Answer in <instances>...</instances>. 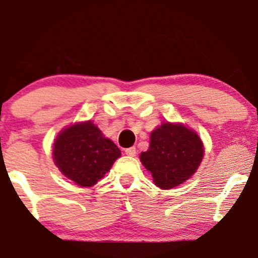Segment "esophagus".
I'll return each instance as SVG.
<instances>
[{
	"mask_svg": "<svg viewBox=\"0 0 258 258\" xmlns=\"http://www.w3.org/2000/svg\"><path fill=\"white\" fill-rule=\"evenodd\" d=\"M125 153H126L127 156H130V157H133V156H136V148L126 149L125 150Z\"/></svg>",
	"mask_w": 258,
	"mask_h": 258,
	"instance_id": "34e87169",
	"label": "esophagus"
}]
</instances>
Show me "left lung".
Listing matches in <instances>:
<instances>
[{
	"label": "left lung",
	"instance_id": "obj_1",
	"mask_svg": "<svg viewBox=\"0 0 258 258\" xmlns=\"http://www.w3.org/2000/svg\"><path fill=\"white\" fill-rule=\"evenodd\" d=\"M205 148L198 133L181 122H163L150 135L149 150L140 153L142 164L161 189L177 187L200 167Z\"/></svg>",
	"mask_w": 258,
	"mask_h": 258
}]
</instances>
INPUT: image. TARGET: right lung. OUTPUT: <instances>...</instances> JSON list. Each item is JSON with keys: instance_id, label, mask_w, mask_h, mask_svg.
I'll return each instance as SVG.
<instances>
[{"instance_id": "right-lung-1", "label": "right lung", "mask_w": 258, "mask_h": 258, "mask_svg": "<svg viewBox=\"0 0 258 258\" xmlns=\"http://www.w3.org/2000/svg\"><path fill=\"white\" fill-rule=\"evenodd\" d=\"M53 162L65 177L81 187H93L121 156L91 120L71 123L61 130L52 148Z\"/></svg>"}]
</instances>
